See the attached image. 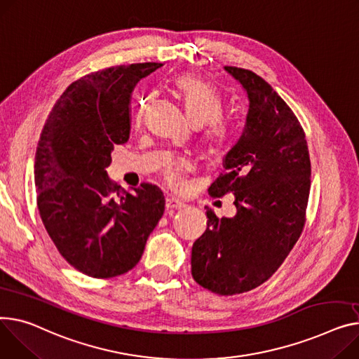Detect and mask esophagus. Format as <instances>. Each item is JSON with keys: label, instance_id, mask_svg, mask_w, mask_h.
Returning <instances> with one entry per match:
<instances>
[{"label": "esophagus", "instance_id": "34e87169", "mask_svg": "<svg viewBox=\"0 0 359 359\" xmlns=\"http://www.w3.org/2000/svg\"><path fill=\"white\" fill-rule=\"evenodd\" d=\"M184 206L186 205L182 201L176 199V198H165V208L167 209H180V208H184Z\"/></svg>", "mask_w": 359, "mask_h": 359}]
</instances>
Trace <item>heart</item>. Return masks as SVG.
Here are the masks:
<instances>
[{
  "instance_id": "obj_1",
  "label": "heart",
  "mask_w": 359,
  "mask_h": 359,
  "mask_svg": "<svg viewBox=\"0 0 359 359\" xmlns=\"http://www.w3.org/2000/svg\"><path fill=\"white\" fill-rule=\"evenodd\" d=\"M175 89L180 97L183 107L186 109L190 121L196 126L208 124L205 131V142L209 153L218 154L228 149L231 142V133L225 123H222L219 116L224 111V104L217 88L201 79L199 76L183 74L179 75L175 82ZM150 101V95L141 98L137 107V116L140 118L146 105ZM184 167V161L169 163L165 165V177L172 184L179 183L180 170Z\"/></svg>"
}]
</instances>
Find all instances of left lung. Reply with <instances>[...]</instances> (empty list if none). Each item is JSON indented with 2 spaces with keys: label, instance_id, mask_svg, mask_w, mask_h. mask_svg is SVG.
I'll return each mask as SVG.
<instances>
[{
  "label": "left lung",
  "instance_id": "8db88e82",
  "mask_svg": "<svg viewBox=\"0 0 359 359\" xmlns=\"http://www.w3.org/2000/svg\"><path fill=\"white\" fill-rule=\"evenodd\" d=\"M250 101L241 137L224 158L225 175L209 194L235 196L236 213L218 218L206 208L208 228L192 247V276L222 296L267 281L303 231L310 190V157L299 119L254 72L225 66Z\"/></svg>",
  "mask_w": 359,
  "mask_h": 359
}]
</instances>
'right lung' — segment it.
Returning a JSON list of instances; mask_svg holds the SVG:
<instances>
[{
  "instance_id": "right-lung-1",
  "label": "right lung",
  "mask_w": 359,
  "mask_h": 359,
  "mask_svg": "<svg viewBox=\"0 0 359 359\" xmlns=\"http://www.w3.org/2000/svg\"><path fill=\"white\" fill-rule=\"evenodd\" d=\"M161 63L108 67L70 83L43 127L34 184L43 225L78 271L111 278L140 261L164 212V195L144 183L115 189L107 173L114 146L130 138V97Z\"/></svg>"
}]
</instances>
